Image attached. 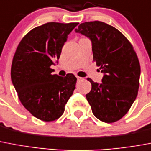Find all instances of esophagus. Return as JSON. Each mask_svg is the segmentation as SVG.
Wrapping results in <instances>:
<instances>
[{
	"mask_svg": "<svg viewBox=\"0 0 151 151\" xmlns=\"http://www.w3.org/2000/svg\"><path fill=\"white\" fill-rule=\"evenodd\" d=\"M76 78H77V79H78V80H81V79H82V78H81V77L76 76Z\"/></svg>",
	"mask_w": 151,
	"mask_h": 151,
	"instance_id": "esophagus-1",
	"label": "esophagus"
}]
</instances>
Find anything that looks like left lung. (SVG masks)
Listing matches in <instances>:
<instances>
[{"label":"left lung","instance_id":"8db88e82","mask_svg":"<svg viewBox=\"0 0 151 151\" xmlns=\"http://www.w3.org/2000/svg\"><path fill=\"white\" fill-rule=\"evenodd\" d=\"M76 32L90 38L93 61L104 73L102 83L87 79L92 88L86 96L93 114L104 122L119 121L138 94L140 65L133 47L120 31L103 22L81 23Z\"/></svg>","mask_w":151,"mask_h":151}]
</instances>
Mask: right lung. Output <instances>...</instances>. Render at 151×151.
<instances>
[{
  "instance_id": "1",
  "label": "right lung",
  "mask_w": 151,
  "mask_h": 151,
  "mask_svg": "<svg viewBox=\"0 0 151 151\" xmlns=\"http://www.w3.org/2000/svg\"><path fill=\"white\" fill-rule=\"evenodd\" d=\"M78 22H47L32 29L22 39L13 57L11 77L22 105L37 119L55 121L76 89V77L52 75L68 35Z\"/></svg>"
}]
</instances>
